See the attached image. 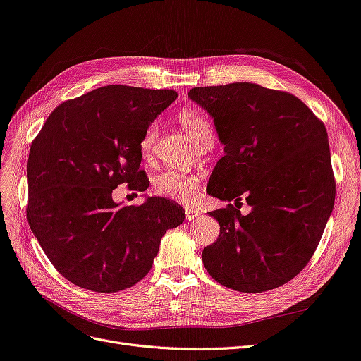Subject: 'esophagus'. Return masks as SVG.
Segmentation results:
<instances>
[{"mask_svg": "<svg viewBox=\"0 0 361 361\" xmlns=\"http://www.w3.org/2000/svg\"><path fill=\"white\" fill-rule=\"evenodd\" d=\"M200 215L197 209H193V207H185V219L187 221H193Z\"/></svg>", "mask_w": 361, "mask_h": 361, "instance_id": "34e87169", "label": "esophagus"}]
</instances>
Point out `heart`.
I'll list each match as a JSON object with an SVG mask.
<instances>
[{
	"mask_svg": "<svg viewBox=\"0 0 361 361\" xmlns=\"http://www.w3.org/2000/svg\"><path fill=\"white\" fill-rule=\"evenodd\" d=\"M178 121L181 127L192 136L196 147L207 142H214L212 127L209 121L204 118L203 114H200L199 111L184 109L178 116ZM158 131V121H152L146 127L140 139V150L145 157L150 155L152 149H154ZM154 188L159 196L174 199L178 202H190L200 193V178L197 176L183 173V171L168 169L155 178Z\"/></svg>",
	"mask_w": 361,
	"mask_h": 361,
	"instance_id": "obj_1",
	"label": "heart"
}]
</instances>
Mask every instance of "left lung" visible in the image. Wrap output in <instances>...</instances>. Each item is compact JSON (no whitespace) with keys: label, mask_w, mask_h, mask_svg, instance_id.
I'll use <instances>...</instances> for the list:
<instances>
[{"label":"left lung","mask_w":361,"mask_h":361,"mask_svg":"<svg viewBox=\"0 0 361 361\" xmlns=\"http://www.w3.org/2000/svg\"><path fill=\"white\" fill-rule=\"evenodd\" d=\"M188 98L209 112L224 145L209 195L252 206L249 216L231 203L209 212L221 233L203 249L204 268L235 291L278 288L305 269L334 209L325 124L294 94L256 83L195 87Z\"/></svg>","instance_id":"8db88e82"}]
</instances>
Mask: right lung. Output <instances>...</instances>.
<instances>
[{
    "label": "right lung",
    "instance_id": "1",
    "mask_svg": "<svg viewBox=\"0 0 361 361\" xmlns=\"http://www.w3.org/2000/svg\"><path fill=\"white\" fill-rule=\"evenodd\" d=\"M177 99L173 89L111 85L56 106L32 142L27 221L54 268L74 286L117 293L150 271L183 207L164 197L120 206L112 190L145 192L140 139Z\"/></svg>",
    "mask_w": 361,
    "mask_h": 361
}]
</instances>
